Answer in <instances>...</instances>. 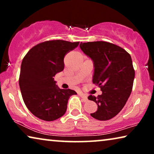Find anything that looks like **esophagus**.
<instances>
[{"mask_svg": "<svg viewBox=\"0 0 154 154\" xmlns=\"http://www.w3.org/2000/svg\"><path fill=\"white\" fill-rule=\"evenodd\" d=\"M79 95L83 99L84 102H86V101L88 100V96L85 95V94H83V93H79Z\"/></svg>", "mask_w": 154, "mask_h": 154, "instance_id": "obj_1", "label": "esophagus"}]
</instances>
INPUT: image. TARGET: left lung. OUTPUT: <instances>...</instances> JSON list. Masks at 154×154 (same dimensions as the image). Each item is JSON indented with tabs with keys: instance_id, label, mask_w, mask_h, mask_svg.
Instances as JSON below:
<instances>
[{
	"instance_id": "1",
	"label": "left lung",
	"mask_w": 154,
	"mask_h": 154,
	"mask_svg": "<svg viewBox=\"0 0 154 154\" xmlns=\"http://www.w3.org/2000/svg\"><path fill=\"white\" fill-rule=\"evenodd\" d=\"M80 48L93 62L92 82L102 92L97 97H88L97 104V110L90 115L99 121L112 119L131 94L134 79L131 57L122 48L105 41L81 43Z\"/></svg>"
}]
</instances>
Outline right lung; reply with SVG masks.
<instances>
[{
	"instance_id": "obj_1",
	"label": "right lung",
	"mask_w": 154,
	"mask_h": 154,
	"mask_svg": "<svg viewBox=\"0 0 154 154\" xmlns=\"http://www.w3.org/2000/svg\"><path fill=\"white\" fill-rule=\"evenodd\" d=\"M79 42L56 40L33 47L23 59L19 84L27 109L35 116L52 121L66 112L69 97L74 90L60 89L54 76L64 70L65 54L79 45Z\"/></svg>"
}]
</instances>
